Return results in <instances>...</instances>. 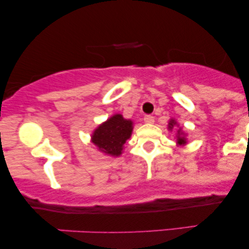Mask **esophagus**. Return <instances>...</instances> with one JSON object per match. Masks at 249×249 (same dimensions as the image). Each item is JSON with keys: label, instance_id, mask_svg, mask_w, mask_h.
I'll list each match as a JSON object with an SVG mask.
<instances>
[{"label": "esophagus", "instance_id": "34e87169", "mask_svg": "<svg viewBox=\"0 0 249 249\" xmlns=\"http://www.w3.org/2000/svg\"><path fill=\"white\" fill-rule=\"evenodd\" d=\"M144 122L147 123V124H152L154 122V117L151 116V115H145L144 116Z\"/></svg>", "mask_w": 249, "mask_h": 249}]
</instances>
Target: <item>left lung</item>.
Instances as JSON below:
<instances>
[{
  "instance_id": "left-lung-1",
  "label": "left lung",
  "mask_w": 249,
  "mask_h": 249,
  "mask_svg": "<svg viewBox=\"0 0 249 249\" xmlns=\"http://www.w3.org/2000/svg\"><path fill=\"white\" fill-rule=\"evenodd\" d=\"M174 124H176V122L171 121L170 122V128H172ZM177 138H178V139H177V141H178V144H185V142H186V141H185L184 137H182L181 134H180V130L178 131V137H177Z\"/></svg>"
}]
</instances>
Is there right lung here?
Returning a JSON list of instances; mask_svg holds the SVG:
<instances>
[{"label":"right lung","instance_id":"1","mask_svg":"<svg viewBox=\"0 0 249 249\" xmlns=\"http://www.w3.org/2000/svg\"><path fill=\"white\" fill-rule=\"evenodd\" d=\"M132 132V122L123 118L122 115H115L92 134V142L103 152L111 156H119L123 146Z\"/></svg>","mask_w":249,"mask_h":249}]
</instances>
